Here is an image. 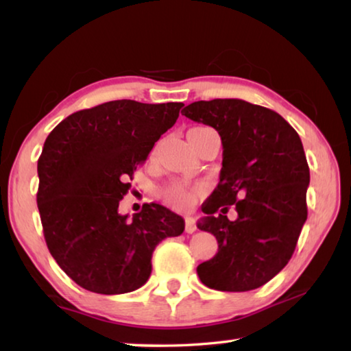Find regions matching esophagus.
<instances>
[{"label":"esophagus","mask_w":351,"mask_h":351,"mask_svg":"<svg viewBox=\"0 0 351 351\" xmlns=\"http://www.w3.org/2000/svg\"><path fill=\"white\" fill-rule=\"evenodd\" d=\"M197 230V223L192 217H186V232L187 234H193Z\"/></svg>","instance_id":"34e87169"}]
</instances>
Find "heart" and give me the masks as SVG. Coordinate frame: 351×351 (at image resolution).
Returning a JSON list of instances; mask_svg holds the SVG:
<instances>
[{"instance_id": "b5f03b06", "label": "heart", "mask_w": 351, "mask_h": 351, "mask_svg": "<svg viewBox=\"0 0 351 351\" xmlns=\"http://www.w3.org/2000/svg\"><path fill=\"white\" fill-rule=\"evenodd\" d=\"M203 130H207L206 127H195L189 132L190 133H197V132H203ZM203 192V187H190L186 186V184H171L167 189L162 190V198L165 199V203L169 206L175 207V209H187V207L193 203V199L197 198V195Z\"/></svg>"}]
</instances>
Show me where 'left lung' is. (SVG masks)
Returning <instances> with one entry per match:
<instances>
[{"mask_svg": "<svg viewBox=\"0 0 351 351\" xmlns=\"http://www.w3.org/2000/svg\"><path fill=\"white\" fill-rule=\"evenodd\" d=\"M181 112L215 128L223 144L219 182L197 224L218 252L197 268L199 280L229 293L263 287L288 265L306 221L310 169L299 134L278 112L240 99L199 100ZM230 205L235 222L225 215Z\"/></svg>", "mask_w": 351, "mask_h": 351, "instance_id": "8db88e82", "label": "left lung"}]
</instances>
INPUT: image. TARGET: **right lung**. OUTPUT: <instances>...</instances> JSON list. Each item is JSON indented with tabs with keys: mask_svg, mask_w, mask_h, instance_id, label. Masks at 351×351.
Here are the masks:
<instances>
[{
	"mask_svg": "<svg viewBox=\"0 0 351 351\" xmlns=\"http://www.w3.org/2000/svg\"><path fill=\"white\" fill-rule=\"evenodd\" d=\"M182 106L112 100L68 116L46 138L37 165L43 234L79 287L132 293L150 277L154 247L184 232V219L161 204H144L132 219L117 212L127 181Z\"/></svg>",
	"mask_w": 351,
	"mask_h": 351,
	"instance_id": "right-lung-1",
	"label": "right lung"
}]
</instances>
